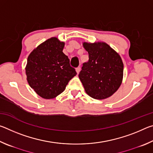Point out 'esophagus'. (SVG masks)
Masks as SVG:
<instances>
[{"label": "esophagus", "mask_w": 153, "mask_h": 153, "mask_svg": "<svg viewBox=\"0 0 153 153\" xmlns=\"http://www.w3.org/2000/svg\"><path fill=\"white\" fill-rule=\"evenodd\" d=\"M80 69H81V67H77V68H76V72H77V74H78L79 73Z\"/></svg>", "instance_id": "obj_1"}]
</instances>
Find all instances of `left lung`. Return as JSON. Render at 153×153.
<instances>
[{"instance_id":"obj_1","label":"left lung","mask_w":153,"mask_h":153,"mask_svg":"<svg viewBox=\"0 0 153 153\" xmlns=\"http://www.w3.org/2000/svg\"><path fill=\"white\" fill-rule=\"evenodd\" d=\"M83 46L89 56L79 74L85 91L95 99L111 97L122 82L123 64L120 56L105 42H84Z\"/></svg>"}]
</instances>
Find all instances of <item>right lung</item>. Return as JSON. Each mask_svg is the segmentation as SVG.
Wrapping results in <instances>:
<instances>
[{"label":"right lung","mask_w":153,"mask_h":153,"mask_svg":"<svg viewBox=\"0 0 153 153\" xmlns=\"http://www.w3.org/2000/svg\"><path fill=\"white\" fill-rule=\"evenodd\" d=\"M64 45L56 38H51L35 48L27 58V82L43 98L51 99L60 94L77 74L68 56L63 53Z\"/></svg>","instance_id":"add662e5"}]
</instances>
